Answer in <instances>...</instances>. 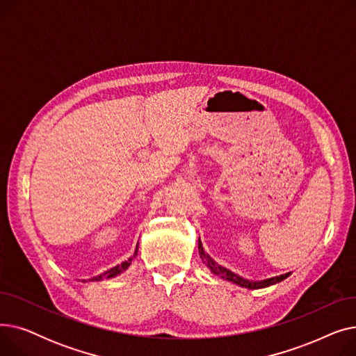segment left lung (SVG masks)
<instances>
[{
  "instance_id": "8db88e82",
  "label": "left lung",
  "mask_w": 356,
  "mask_h": 356,
  "mask_svg": "<svg viewBox=\"0 0 356 356\" xmlns=\"http://www.w3.org/2000/svg\"><path fill=\"white\" fill-rule=\"evenodd\" d=\"M197 247H199V255H200L202 261H203L204 264H207V267H208L215 275H219L220 278L228 280V282H231V283H234V284H236V286H241V287L251 289V290L264 289V287H268V286H273V284H277V283H280V282H283L284 278H287V277L291 274V273H286V274H283V275H277V277L261 280V282H252V280H247V278H244V277H241V275L232 273L231 270L219 266L209 254L204 252L203 245H202V242H200V238H199V241H197Z\"/></svg>"
}]
</instances>
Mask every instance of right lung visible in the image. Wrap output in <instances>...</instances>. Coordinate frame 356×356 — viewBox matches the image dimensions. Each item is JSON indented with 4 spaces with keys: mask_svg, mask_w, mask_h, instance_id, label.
I'll return each mask as SVG.
<instances>
[{
    "mask_svg": "<svg viewBox=\"0 0 356 356\" xmlns=\"http://www.w3.org/2000/svg\"><path fill=\"white\" fill-rule=\"evenodd\" d=\"M137 252H138V244L136 247V252H134L133 257H129L127 261H124V263H121V264H118L115 267H112L111 270H108V271H105V273H102V274H99L97 277L89 278V282H101V280H104V278H111V277H115V275L124 273L131 266V263H133V259L137 257ZM83 282H85V280H83Z\"/></svg>",
    "mask_w": 356,
    "mask_h": 356,
    "instance_id": "obj_1",
    "label": "right lung"
}]
</instances>
